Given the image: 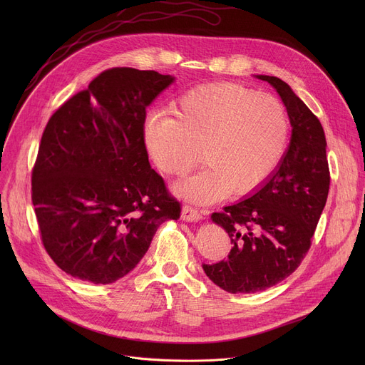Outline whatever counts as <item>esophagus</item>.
<instances>
[{"mask_svg":"<svg viewBox=\"0 0 365 365\" xmlns=\"http://www.w3.org/2000/svg\"><path fill=\"white\" fill-rule=\"evenodd\" d=\"M182 220L187 221V222H196V221L203 220V215L200 211L196 210V207H193L190 205H185L182 210Z\"/></svg>","mask_w":365,"mask_h":365,"instance_id":"34e87169","label":"esophagus"}]
</instances>
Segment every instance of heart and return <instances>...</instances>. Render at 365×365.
I'll return each mask as SVG.
<instances>
[{
	"instance_id": "b5f03b06",
	"label": "heart",
	"mask_w": 365,
	"mask_h": 365,
	"mask_svg": "<svg viewBox=\"0 0 365 365\" xmlns=\"http://www.w3.org/2000/svg\"><path fill=\"white\" fill-rule=\"evenodd\" d=\"M175 114L148 115L143 137L151 160L168 176L193 170L203 151L206 168L175 186L185 199L211 203L227 193L250 195L283 162L290 120L273 95L232 82L207 83L182 93Z\"/></svg>"
}]
</instances>
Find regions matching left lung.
I'll return each instance as SVG.
<instances>
[{
    "mask_svg": "<svg viewBox=\"0 0 365 365\" xmlns=\"http://www.w3.org/2000/svg\"><path fill=\"white\" fill-rule=\"evenodd\" d=\"M282 96L292 124L283 162L250 197L211 215L228 232L227 259L203 264L206 276L228 293H255L289 277L306 257L325 207L331 175L327 138L318 117L276 76L259 75Z\"/></svg>",
    "mask_w": 365,
    "mask_h": 365,
    "instance_id": "left-lung-1",
    "label": "left lung"
}]
</instances>
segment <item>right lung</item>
<instances>
[{"mask_svg": "<svg viewBox=\"0 0 365 365\" xmlns=\"http://www.w3.org/2000/svg\"><path fill=\"white\" fill-rule=\"evenodd\" d=\"M175 78L113 68L50 117L31 172L40 238L65 273L110 284L137 264L180 202L150 168L145 108Z\"/></svg>", "mask_w": 365, "mask_h": 365, "instance_id": "right-lung-1", "label": "right lung"}]
</instances>
